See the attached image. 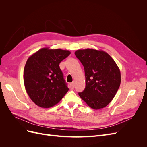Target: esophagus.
<instances>
[{"mask_svg":"<svg viewBox=\"0 0 147 147\" xmlns=\"http://www.w3.org/2000/svg\"><path fill=\"white\" fill-rule=\"evenodd\" d=\"M75 87V84H74V83H72L70 84V89H74Z\"/></svg>","mask_w":147,"mask_h":147,"instance_id":"esophagus-1","label":"esophagus"}]
</instances>
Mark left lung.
Returning a JSON list of instances; mask_svg holds the SVG:
<instances>
[{
  "instance_id": "8db88e82",
  "label": "left lung",
  "mask_w": 147,
  "mask_h": 147,
  "mask_svg": "<svg viewBox=\"0 0 147 147\" xmlns=\"http://www.w3.org/2000/svg\"><path fill=\"white\" fill-rule=\"evenodd\" d=\"M75 55L83 64L85 89L78 95L91 108L105 107L116 95L121 83V72L113 59L101 50H78Z\"/></svg>"
}]
</instances>
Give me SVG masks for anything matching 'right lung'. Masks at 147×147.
<instances>
[{
  "mask_svg": "<svg viewBox=\"0 0 147 147\" xmlns=\"http://www.w3.org/2000/svg\"><path fill=\"white\" fill-rule=\"evenodd\" d=\"M70 54L69 50L45 47L29 57L24 69V84L37 106L50 108L69 91L59 65Z\"/></svg>",
  "mask_w": 147,
  "mask_h": 147,
  "instance_id": "1",
  "label": "right lung"
}]
</instances>
